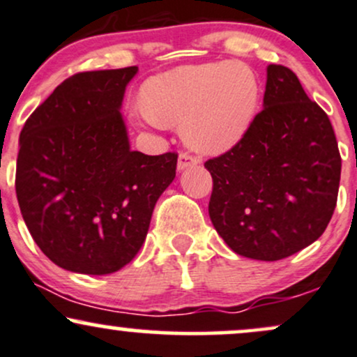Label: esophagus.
Returning <instances> with one entry per match:
<instances>
[{
	"mask_svg": "<svg viewBox=\"0 0 357 357\" xmlns=\"http://www.w3.org/2000/svg\"><path fill=\"white\" fill-rule=\"evenodd\" d=\"M197 163H199V158L194 157V155L187 153V152H182V153L178 155L177 169H178L180 172H182V170L188 169V167H194V165H197Z\"/></svg>",
	"mask_w": 357,
	"mask_h": 357,
	"instance_id": "34e87169",
	"label": "esophagus"
}]
</instances>
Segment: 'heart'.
<instances>
[{"mask_svg": "<svg viewBox=\"0 0 357 357\" xmlns=\"http://www.w3.org/2000/svg\"><path fill=\"white\" fill-rule=\"evenodd\" d=\"M261 105V79L242 61H213L174 68L149 78L142 102L130 107L138 127L180 125L183 142L205 155L241 144Z\"/></svg>", "mask_w": 357, "mask_h": 357, "instance_id": "heart-1", "label": "heart"}]
</instances>
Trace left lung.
<instances>
[{"instance_id":"8db88e82","label":"left lung","mask_w":357,"mask_h":357,"mask_svg":"<svg viewBox=\"0 0 357 357\" xmlns=\"http://www.w3.org/2000/svg\"><path fill=\"white\" fill-rule=\"evenodd\" d=\"M205 169L213 227L244 257L271 262L299 252L336 208L341 155L333 125L282 65L267 66L264 110L244 140Z\"/></svg>"}]
</instances>
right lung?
I'll list each match as a JSON object with an SVG mask.
<instances>
[{"mask_svg": "<svg viewBox=\"0 0 357 357\" xmlns=\"http://www.w3.org/2000/svg\"><path fill=\"white\" fill-rule=\"evenodd\" d=\"M137 66L77 73L29 115L20 133L16 197L24 224L50 261L105 275L135 257L177 153L130 149L121 119Z\"/></svg>", "mask_w": 357, "mask_h": 357, "instance_id": "obj_1", "label": "right lung"}]
</instances>
